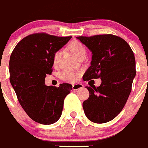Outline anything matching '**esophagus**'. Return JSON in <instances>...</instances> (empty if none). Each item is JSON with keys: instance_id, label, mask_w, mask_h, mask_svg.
Returning a JSON list of instances; mask_svg holds the SVG:
<instances>
[{"instance_id": "1", "label": "esophagus", "mask_w": 148, "mask_h": 148, "mask_svg": "<svg viewBox=\"0 0 148 148\" xmlns=\"http://www.w3.org/2000/svg\"><path fill=\"white\" fill-rule=\"evenodd\" d=\"M83 88V85L82 84H75V85H72V89L74 90H77L78 89H80V88Z\"/></svg>"}]
</instances>
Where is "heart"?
<instances>
[{"instance_id":"heart-1","label":"heart","mask_w":148,"mask_h":148,"mask_svg":"<svg viewBox=\"0 0 148 148\" xmlns=\"http://www.w3.org/2000/svg\"><path fill=\"white\" fill-rule=\"evenodd\" d=\"M68 49H69L70 52L77 58H79L82 55H85L86 53V49L83 44L77 40H73V41H70L68 45ZM59 58H60V52H55L52 57V63L54 66H56L58 64ZM80 74V71H63L60 76H61L62 79L66 82H74L78 79Z\"/></svg>"}]
</instances>
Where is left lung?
I'll use <instances>...</instances> for the list:
<instances>
[{"label":"left lung","mask_w":148,"mask_h":148,"mask_svg":"<svg viewBox=\"0 0 148 148\" xmlns=\"http://www.w3.org/2000/svg\"><path fill=\"white\" fill-rule=\"evenodd\" d=\"M92 52L91 66L84 81L101 78L99 87H88L89 98L82 103L87 118L96 123L114 119L123 109L136 75V62L129 45L112 34L77 37Z\"/></svg>","instance_id":"8db88e82"}]
</instances>
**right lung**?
<instances>
[{
  "label": "right lung",
  "mask_w": 148,
  "mask_h": 148,
  "mask_svg": "<svg viewBox=\"0 0 148 148\" xmlns=\"http://www.w3.org/2000/svg\"><path fill=\"white\" fill-rule=\"evenodd\" d=\"M71 36L59 37L37 33L25 37L12 52L10 82L27 115L44 125L57 122L66 96L72 89L69 83L47 86L45 77L52 72V57Z\"/></svg>",
  "instance_id": "right-lung-1"
}]
</instances>
